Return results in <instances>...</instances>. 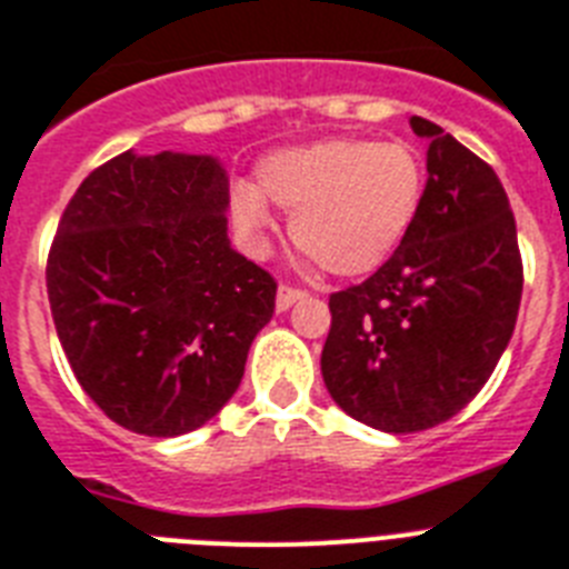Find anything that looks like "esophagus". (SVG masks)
<instances>
[{
    "label": "esophagus",
    "instance_id": "obj_1",
    "mask_svg": "<svg viewBox=\"0 0 569 569\" xmlns=\"http://www.w3.org/2000/svg\"><path fill=\"white\" fill-rule=\"evenodd\" d=\"M303 298H307V292L292 289V286H280V289H277V312H286L292 303H298V300Z\"/></svg>",
    "mask_w": 569,
    "mask_h": 569
}]
</instances>
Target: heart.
<instances>
[{"mask_svg": "<svg viewBox=\"0 0 569 569\" xmlns=\"http://www.w3.org/2000/svg\"><path fill=\"white\" fill-rule=\"evenodd\" d=\"M427 172L406 142L359 137L280 149L257 163V183L230 189V221L251 253L271 242L269 201L292 212V239L330 274H371L412 233Z\"/></svg>", "mask_w": 569, "mask_h": 569, "instance_id": "obj_1", "label": "heart"}]
</instances>
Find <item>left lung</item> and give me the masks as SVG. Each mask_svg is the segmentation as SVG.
<instances>
[{
  "mask_svg": "<svg viewBox=\"0 0 569 569\" xmlns=\"http://www.w3.org/2000/svg\"><path fill=\"white\" fill-rule=\"evenodd\" d=\"M409 124L429 140L420 216L365 283L330 295L321 350L332 400L391 436L438 427L479 395L509 348L523 295L500 178L436 122Z\"/></svg>",
  "mask_w": 569,
  "mask_h": 569,
  "instance_id": "left-lung-1",
  "label": "left lung"
}]
</instances>
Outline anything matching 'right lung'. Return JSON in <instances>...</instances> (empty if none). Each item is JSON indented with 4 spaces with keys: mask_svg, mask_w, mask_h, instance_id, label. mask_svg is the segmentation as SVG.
Instances as JSON below:
<instances>
[{
    "mask_svg": "<svg viewBox=\"0 0 569 569\" xmlns=\"http://www.w3.org/2000/svg\"><path fill=\"white\" fill-rule=\"evenodd\" d=\"M219 157H113L84 178L49 251L46 289L76 380L151 438L204 427L237 395L277 283L228 239Z\"/></svg>",
    "mask_w": 569,
    "mask_h": 569,
    "instance_id": "obj_1",
    "label": "right lung"
}]
</instances>
